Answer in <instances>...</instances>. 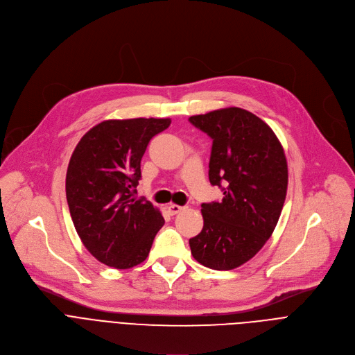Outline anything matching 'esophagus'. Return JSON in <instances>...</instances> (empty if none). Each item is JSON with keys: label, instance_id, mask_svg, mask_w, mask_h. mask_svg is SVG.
<instances>
[{"label": "esophagus", "instance_id": "esophagus-1", "mask_svg": "<svg viewBox=\"0 0 355 355\" xmlns=\"http://www.w3.org/2000/svg\"><path fill=\"white\" fill-rule=\"evenodd\" d=\"M167 209H168V214H170V215H177V214H180L181 211H184V209H185V207L171 204V205H168V207H167Z\"/></svg>", "mask_w": 355, "mask_h": 355}]
</instances>
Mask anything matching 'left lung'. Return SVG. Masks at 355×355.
Masks as SVG:
<instances>
[{
    "mask_svg": "<svg viewBox=\"0 0 355 355\" xmlns=\"http://www.w3.org/2000/svg\"><path fill=\"white\" fill-rule=\"evenodd\" d=\"M189 122L212 139L209 181L220 202L202 204L204 227L189 239L193 259L227 271L254 257L271 237L286 196L288 166L272 129L254 114L230 107Z\"/></svg>",
    "mask_w": 355,
    "mask_h": 355,
    "instance_id": "8db88e82",
    "label": "left lung"
}]
</instances>
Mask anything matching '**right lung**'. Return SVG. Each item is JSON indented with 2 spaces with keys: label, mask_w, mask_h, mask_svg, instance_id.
I'll use <instances>...</instances> for the list:
<instances>
[{
  "label": "right lung",
  "mask_w": 355,
  "mask_h": 355,
  "mask_svg": "<svg viewBox=\"0 0 355 355\" xmlns=\"http://www.w3.org/2000/svg\"><path fill=\"white\" fill-rule=\"evenodd\" d=\"M171 119L104 121L76 146L66 175L74 227L91 254L118 270L143 263L164 219L144 198H136L140 160L151 137Z\"/></svg>",
  "instance_id": "right-lung-1"
}]
</instances>
